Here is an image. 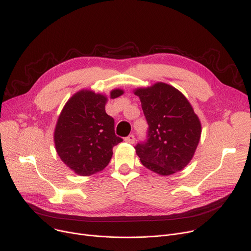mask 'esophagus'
Masks as SVG:
<instances>
[{
    "mask_svg": "<svg viewBox=\"0 0 251 251\" xmlns=\"http://www.w3.org/2000/svg\"><path fill=\"white\" fill-rule=\"evenodd\" d=\"M126 142H128V143H130V144H133L134 143V141H135V137H134V135L133 134H130V135H128L127 137H125V139H124Z\"/></svg>",
    "mask_w": 251,
    "mask_h": 251,
    "instance_id": "esophagus-1",
    "label": "esophagus"
}]
</instances>
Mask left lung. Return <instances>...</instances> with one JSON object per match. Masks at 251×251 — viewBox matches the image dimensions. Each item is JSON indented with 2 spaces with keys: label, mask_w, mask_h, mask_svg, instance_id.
Returning a JSON list of instances; mask_svg holds the SVG:
<instances>
[{
  "label": "left lung",
  "mask_w": 251,
  "mask_h": 251,
  "mask_svg": "<svg viewBox=\"0 0 251 251\" xmlns=\"http://www.w3.org/2000/svg\"><path fill=\"white\" fill-rule=\"evenodd\" d=\"M134 94L149 124L147 140L135 147L141 164L162 176L181 171L193 157L201 134V121L190 102L178 89L163 82L137 88Z\"/></svg>",
  "instance_id": "1"
}]
</instances>
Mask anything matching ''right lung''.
Masks as SVG:
<instances>
[{
    "label": "right lung",
    "mask_w": 251,
    "mask_h": 251,
    "mask_svg": "<svg viewBox=\"0 0 251 251\" xmlns=\"http://www.w3.org/2000/svg\"><path fill=\"white\" fill-rule=\"evenodd\" d=\"M124 94L113 89L111 99ZM108 99L82 89L66 102L58 118L54 133L56 151L63 163L74 173L90 176L110 163L113 148L123 141L115 134L114 119L105 113Z\"/></svg>",
    "instance_id": "obj_1"
}]
</instances>
